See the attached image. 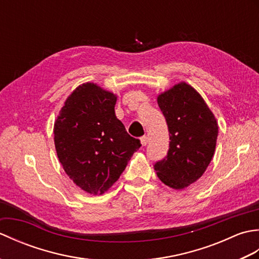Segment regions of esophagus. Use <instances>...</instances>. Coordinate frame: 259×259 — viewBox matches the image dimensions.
Here are the masks:
<instances>
[{"instance_id":"esophagus-1","label":"esophagus","mask_w":259,"mask_h":259,"mask_svg":"<svg viewBox=\"0 0 259 259\" xmlns=\"http://www.w3.org/2000/svg\"><path fill=\"white\" fill-rule=\"evenodd\" d=\"M141 144H142V146H146L148 144V137L147 136L141 137Z\"/></svg>"}]
</instances>
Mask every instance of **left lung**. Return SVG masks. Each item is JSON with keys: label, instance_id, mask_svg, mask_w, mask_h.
Instances as JSON below:
<instances>
[{"label": "left lung", "instance_id": "left-lung-1", "mask_svg": "<svg viewBox=\"0 0 259 259\" xmlns=\"http://www.w3.org/2000/svg\"><path fill=\"white\" fill-rule=\"evenodd\" d=\"M169 130L167 156L156 161L158 178L174 189H184L199 179L213 156L218 124L194 88L176 84L158 97Z\"/></svg>", "mask_w": 259, "mask_h": 259}]
</instances>
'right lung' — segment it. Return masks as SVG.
Instances as JSON below:
<instances>
[{
    "label": "right lung",
    "mask_w": 259,
    "mask_h": 259,
    "mask_svg": "<svg viewBox=\"0 0 259 259\" xmlns=\"http://www.w3.org/2000/svg\"><path fill=\"white\" fill-rule=\"evenodd\" d=\"M117 97L95 83L71 93L54 123V144L64 171L81 189L107 191L123 172L140 140L117 119Z\"/></svg>",
    "instance_id": "1"
}]
</instances>
